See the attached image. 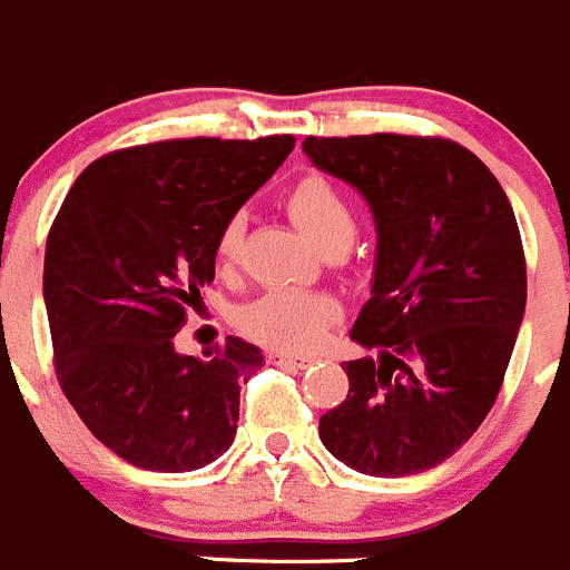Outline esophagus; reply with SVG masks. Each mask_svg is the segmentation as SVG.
I'll use <instances>...</instances> for the list:
<instances>
[{
  "mask_svg": "<svg viewBox=\"0 0 570 570\" xmlns=\"http://www.w3.org/2000/svg\"><path fill=\"white\" fill-rule=\"evenodd\" d=\"M271 364H285V367H307L316 358L313 356H296V353H268Z\"/></svg>",
  "mask_w": 570,
  "mask_h": 570,
  "instance_id": "1",
  "label": "esophagus"
}]
</instances>
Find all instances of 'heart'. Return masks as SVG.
<instances>
[{
    "mask_svg": "<svg viewBox=\"0 0 570 570\" xmlns=\"http://www.w3.org/2000/svg\"><path fill=\"white\" fill-rule=\"evenodd\" d=\"M288 214L296 226L320 245L322 250L336 243H350L356 232V217L350 208L347 197L342 195L331 177L320 171H307L291 186L285 195ZM245 239V220L239 214L223 223L217 243H214V259L217 268L232 271L239 263ZM338 316V305L325 294L311 291L274 288L259 299L239 307L237 327L245 336L257 338L276 350H302L311 347L322 336L327 325Z\"/></svg>",
    "mask_w": 570,
    "mask_h": 570,
    "instance_id": "b5f03b06",
    "label": "heart"
}]
</instances>
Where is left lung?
<instances>
[{"instance_id": "1", "label": "left lung", "mask_w": 570, "mask_h": 570, "mask_svg": "<svg viewBox=\"0 0 570 570\" xmlns=\"http://www.w3.org/2000/svg\"><path fill=\"white\" fill-rule=\"evenodd\" d=\"M375 220L370 299L344 362L350 393L320 417L333 458L406 478L455 455L492 410L525 313V257L498 177L461 144L412 135L305 138Z\"/></svg>"}]
</instances>
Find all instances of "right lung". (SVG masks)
Segmentation results:
<instances>
[{
    "mask_svg": "<svg viewBox=\"0 0 570 570\" xmlns=\"http://www.w3.org/2000/svg\"><path fill=\"white\" fill-rule=\"evenodd\" d=\"M259 140H160L104 155L67 191L45 250L56 373L115 455L191 472L237 435L239 387L263 350L237 336L183 356L175 333L214 279V243L294 149Z\"/></svg>",
    "mask_w": 570,
    "mask_h": 570,
    "instance_id": "add662e5",
    "label": "right lung"
}]
</instances>
